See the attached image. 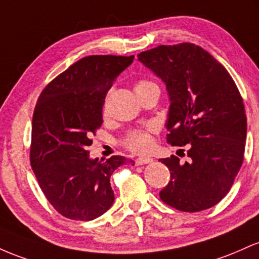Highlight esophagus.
I'll use <instances>...</instances> for the list:
<instances>
[{
	"mask_svg": "<svg viewBox=\"0 0 259 259\" xmlns=\"http://www.w3.org/2000/svg\"><path fill=\"white\" fill-rule=\"evenodd\" d=\"M136 165H145V164H149V162H153V159L150 158H137L135 160Z\"/></svg>",
	"mask_w": 259,
	"mask_h": 259,
	"instance_id": "34e87169",
	"label": "esophagus"
}]
</instances>
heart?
I'll return each instance as SVG.
<instances>
[{
    "label": "heart",
    "mask_w": 259,
    "mask_h": 259,
    "mask_svg": "<svg viewBox=\"0 0 259 259\" xmlns=\"http://www.w3.org/2000/svg\"><path fill=\"white\" fill-rule=\"evenodd\" d=\"M156 84L150 82L147 79H141L135 84L136 93L145 91L148 88L155 87ZM158 87V85H156ZM155 124H149V126L144 127V128H135L131 130L124 135L122 138L121 143L126 149L131 150L133 153H147L148 150L152 149L153 147V135L156 132Z\"/></svg>",
    "instance_id": "b5f03b06"
}]
</instances>
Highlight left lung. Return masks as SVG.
I'll return each mask as SVG.
<instances>
[{
  "instance_id": "1",
  "label": "left lung",
  "mask_w": 259,
  "mask_h": 259,
  "mask_svg": "<svg viewBox=\"0 0 259 259\" xmlns=\"http://www.w3.org/2000/svg\"><path fill=\"white\" fill-rule=\"evenodd\" d=\"M137 57L166 84L167 143L188 147L185 164L175 155L160 159L171 175L160 199L188 213L214 207L243 162L247 120L236 84L222 63L191 42L159 45Z\"/></svg>"
}]
</instances>
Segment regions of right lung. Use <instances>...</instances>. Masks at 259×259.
Here are the masks:
<instances>
[{"mask_svg":"<svg viewBox=\"0 0 259 259\" xmlns=\"http://www.w3.org/2000/svg\"><path fill=\"white\" fill-rule=\"evenodd\" d=\"M135 56L93 55L44 88L31 123L30 165L42 193L62 217L88 222L114 203L110 177L128 160L89 158L87 147L103 124L105 97Z\"/></svg>","mask_w":259,"mask_h":259,"instance_id":"1","label":"right lung"}]
</instances>
